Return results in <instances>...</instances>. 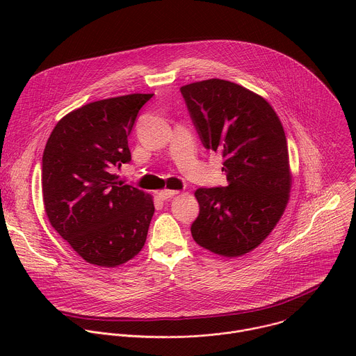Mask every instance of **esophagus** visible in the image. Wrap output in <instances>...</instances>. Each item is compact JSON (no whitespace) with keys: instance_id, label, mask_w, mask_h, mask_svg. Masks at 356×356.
<instances>
[{"instance_id":"esophagus-1","label":"esophagus","mask_w":356,"mask_h":356,"mask_svg":"<svg viewBox=\"0 0 356 356\" xmlns=\"http://www.w3.org/2000/svg\"><path fill=\"white\" fill-rule=\"evenodd\" d=\"M176 194H179V191H177V190H168V188H165V190H161V191L158 193L159 198H162V200H169V198L175 197Z\"/></svg>"}]
</instances>
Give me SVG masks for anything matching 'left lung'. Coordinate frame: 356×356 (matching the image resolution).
Here are the masks:
<instances>
[{
  "mask_svg": "<svg viewBox=\"0 0 356 356\" xmlns=\"http://www.w3.org/2000/svg\"><path fill=\"white\" fill-rule=\"evenodd\" d=\"M202 145L222 152L228 186L197 188L193 239L225 258L258 248L282 218L291 172L283 125L268 101L236 83L209 79L180 88Z\"/></svg>",
  "mask_w": 356,
  "mask_h": 356,
  "instance_id": "1",
  "label": "left lung"
}]
</instances>
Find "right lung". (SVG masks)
Returning a JSON list of instances; mask_svg holds the SVG:
<instances>
[{"label": "right lung", "instance_id": "right-lung-1", "mask_svg": "<svg viewBox=\"0 0 356 356\" xmlns=\"http://www.w3.org/2000/svg\"><path fill=\"white\" fill-rule=\"evenodd\" d=\"M154 94H128L88 103L66 114L42 158L47 220L88 264L115 268L145 245L154 197L124 184L115 168L131 161L128 135Z\"/></svg>", "mask_w": 356, "mask_h": 356}]
</instances>
